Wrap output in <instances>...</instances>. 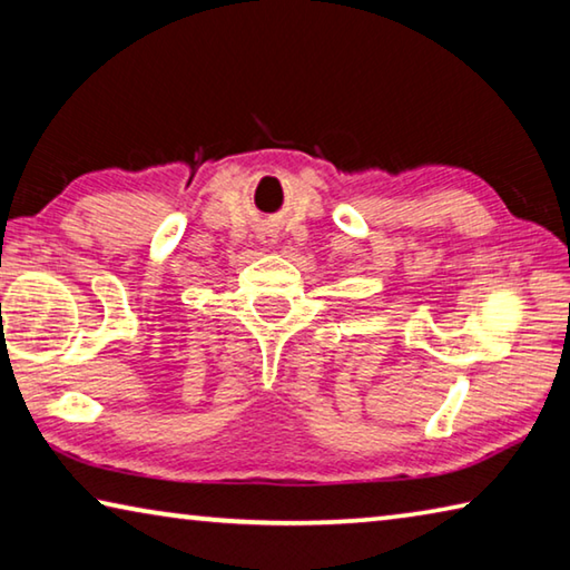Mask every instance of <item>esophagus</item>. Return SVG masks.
<instances>
[{"instance_id": "obj_1", "label": "esophagus", "mask_w": 570, "mask_h": 570, "mask_svg": "<svg viewBox=\"0 0 570 570\" xmlns=\"http://www.w3.org/2000/svg\"><path fill=\"white\" fill-rule=\"evenodd\" d=\"M258 240H262V244H264V246H274V244H276V240H278V236L274 234V230H264V234H262V236H258Z\"/></svg>"}]
</instances>
